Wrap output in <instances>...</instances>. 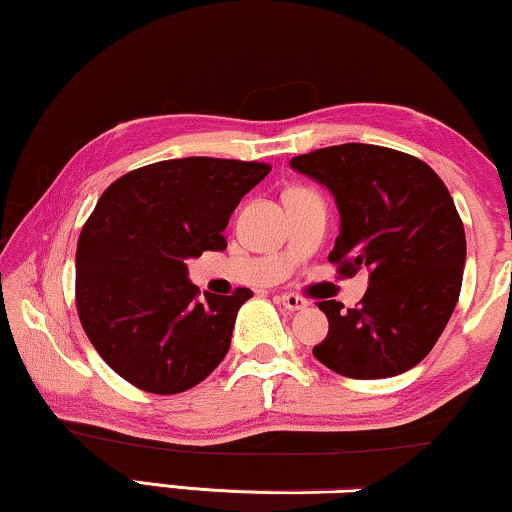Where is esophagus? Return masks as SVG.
I'll return each mask as SVG.
<instances>
[{"mask_svg": "<svg viewBox=\"0 0 512 512\" xmlns=\"http://www.w3.org/2000/svg\"><path fill=\"white\" fill-rule=\"evenodd\" d=\"M277 301H280L287 310H303L305 305H308V301L298 294H282V296H277Z\"/></svg>", "mask_w": 512, "mask_h": 512, "instance_id": "1", "label": "esophagus"}]
</instances>
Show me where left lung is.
Returning <instances> with one entry per match:
<instances>
[{"mask_svg":"<svg viewBox=\"0 0 512 512\" xmlns=\"http://www.w3.org/2000/svg\"><path fill=\"white\" fill-rule=\"evenodd\" d=\"M291 167L336 197L341 232L329 263L338 275L369 270L355 308L317 303L329 334L313 355L348 378L416 367L454 313L466 265V230L447 185L418 157L367 143L313 150Z\"/></svg>","mask_w":512,"mask_h":512,"instance_id":"8db88e82","label":"left lung"}]
</instances>
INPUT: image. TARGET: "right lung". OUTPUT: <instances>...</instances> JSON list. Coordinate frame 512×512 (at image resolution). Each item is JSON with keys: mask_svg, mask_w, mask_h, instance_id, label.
<instances>
[{"mask_svg": "<svg viewBox=\"0 0 512 512\" xmlns=\"http://www.w3.org/2000/svg\"><path fill=\"white\" fill-rule=\"evenodd\" d=\"M270 164L183 157L134 169L108 185L77 242L75 303L112 371L155 395L183 393L230 348L251 289L204 294L185 258L228 247L223 230Z\"/></svg>", "mask_w": 512, "mask_h": 512, "instance_id": "obj_1", "label": "right lung"}]
</instances>
